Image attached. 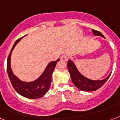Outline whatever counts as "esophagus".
<instances>
[{
	"label": "esophagus",
	"instance_id": "esophagus-1",
	"mask_svg": "<svg viewBox=\"0 0 120 120\" xmlns=\"http://www.w3.org/2000/svg\"><path fill=\"white\" fill-rule=\"evenodd\" d=\"M61 60L63 61H67L68 60V56L67 55H63L61 57Z\"/></svg>",
	"mask_w": 120,
	"mask_h": 120
}]
</instances>
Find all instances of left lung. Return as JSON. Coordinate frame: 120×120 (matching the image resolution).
Returning a JSON list of instances; mask_svg holds the SVG:
<instances>
[{"mask_svg": "<svg viewBox=\"0 0 120 120\" xmlns=\"http://www.w3.org/2000/svg\"><path fill=\"white\" fill-rule=\"evenodd\" d=\"M92 31L94 36H101L105 38L104 35L102 34L101 32L94 30H92ZM67 66H68V69L70 76L71 78L72 82H73L77 88H78L79 89L82 91L88 92V91H94V90H97L105 83L112 73H110L107 78L102 80H92L82 75V74L79 71L75 63L71 59L68 61Z\"/></svg>", "mask_w": 120, "mask_h": 120, "instance_id": "1", "label": "left lung"}]
</instances>
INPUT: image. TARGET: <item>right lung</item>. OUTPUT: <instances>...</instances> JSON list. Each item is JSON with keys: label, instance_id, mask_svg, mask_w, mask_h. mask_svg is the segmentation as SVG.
I'll return each mask as SVG.
<instances>
[{"label": "right lung", "instance_id": "obj_1", "mask_svg": "<svg viewBox=\"0 0 120 120\" xmlns=\"http://www.w3.org/2000/svg\"><path fill=\"white\" fill-rule=\"evenodd\" d=\"M25 36L19 38L15 42L11 52L7 59V70L10 81L15 90L23 97L31 99H39L43 97L48 92L50 87L52 81V75L57 62L60 60L58 59L54 62H50L47 65L46 68L38 79L31 82H26L19 79L13 73L11 68V55L15 47L19 42V41Z\"/></svg>", "mask_w": 120, "mask_h": 120}]
</instances>
